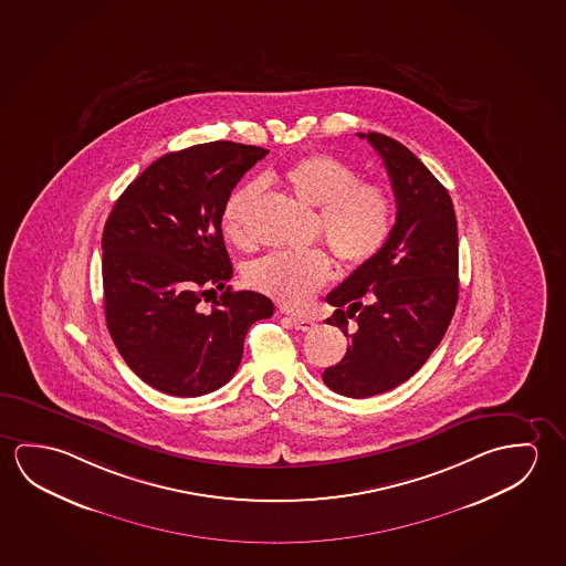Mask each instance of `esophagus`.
Here are the masks:
<instances>
[{
  "label": "esophagus",
  "mask_w": 566,
  "mask_h": 566,
  "mask_svg": "<svg viewBox=\"0 0 566 566\" xmlns=\"http://www.w3.org/2000/svg\"><path fill=\"white\" fill-rule=\"evenodd\" d=\"M289 321H291V324L295 326V331H301V333H308V331H313L314 326H316L313 318L296 316V314H291V316H289Z\"/></svg>",
  "instance_id": "esophagus-1"
}]
</instances>
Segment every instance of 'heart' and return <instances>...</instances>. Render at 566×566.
<instances>
[{"label":"heart","instance_id":"b5f03b06","mask_svg":"<svg viewBox=\"0 0 566 566\" xmlns=\"http://www.w3.org/2000/svg\"><path fill=\"white\" fill-rule=\"evenodd\" d=\"M281 180L306 207L318 208L324 242L340 263L358 268L386 245L394 226V197L358 169L334 155L313 153L289 165ZM258 182H243L226 200L222 226L232 242H245L248 208L258 197ZM331 260L321 250L277 252L252 261L245 270L250 287L287 306H303L331 277Z\"/></svg>","mask_w":566,"mask_h":566}]
</instances>
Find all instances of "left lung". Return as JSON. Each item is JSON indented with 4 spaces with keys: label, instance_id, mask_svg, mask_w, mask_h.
<instances>
[{
    "label": "left lung",
    "instance_id": "8db88e82",
    "mask_svg": "<svg viewBox=\"0 0 566 566\" xmlns=\"http://www.w3.org/2000/svg\"><path fill=\"white\" fill-rule=\"evenodd\" d=\"M366 137L384 159L397 216L386 245L326 296V323L350 340L346 356L324 369L336 394L364 399L401 386L439 346L458 301V228L449 190L405 145ZM359 326L347 334V321Z\"/></svg>",
    "mask_w": 566,
    "mask_h": 566
}]
</instances>
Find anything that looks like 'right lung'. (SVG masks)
<instances>
[{
  "instance_id": "add662e5",
  "label": "right lung",
  "mask_w": 566,
  "mask_h": 566,
  "mask_svg": "<svg viewBox=\"0 0 566 566\" xmlns=\"http://www.w3.org/2000/svg\"><path fill=\"white\" fill-rule=\"evenodd\" d=\"M268 149L212 142L167 153L124 190L102 233L104 313L117 352L175 397L212 394L242 361L243 338L273 303L232 291L222 210ZM221 296L205 314L198 302Z\"/></svg>"
}]
</instances>
